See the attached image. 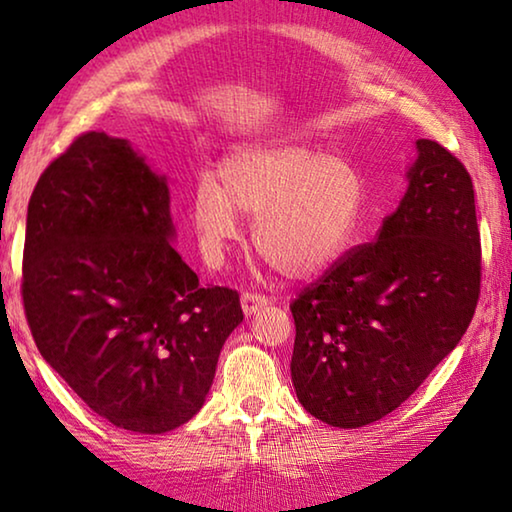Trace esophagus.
Returning <instances> with one entry per match:
<instances>
[{
	"mask_svg": "<svg viewBox=\"0 0 512 512\" xmlns=\"http://www.w3.org/2000/svg\"><path fill=\"white\" fill-rule=\"evenodd\" d=\"M264 305H268V298L262 296V293H257V291H246L244 296H241V307H244L246 316L255 314V311L259 307H264Z\"/></svg>",
	"mask_w": 512,
	"mask_h": 512,
	"instance_id": "34e87169",
	"label": "esophagus"
}]
</instances>
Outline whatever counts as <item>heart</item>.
Returning a JSON list of instances; mask_svg holds the SVG:
<instances>
[{"instance_id":"obj_1","label":"heart","mask_w":512,"mask_h":512,"mask_svg":"<svg viewBox=\"0 0 512 512\" xmlns=\"http://www.w3.org/2000/svg\"><path fill=\"white\" fill-rule=\"evenodd\" d=\"M253 216L257 253L287 277H311L334 264L357 237L363 178L341 155L296 144L248 146L203 178L192 196V219L210 255L239 237L241 216Z\"/></svg>"}]
</instances>
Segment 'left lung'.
I'll return each mask as SVG.
<instances>
[{"label":"left lung","instance_id":"1","mask_svg":"<svg viewBox=\"0 0 512 512\" xmlns=\"http://www.w3.org/2000/svg\"><path fill=\"white\" fill-rule=\"evenodd\" d=\"M409 189L375 241L341 255L291 302V379L332 427L381 420L418 391L470 327L481 235L465 164L418 140Z\"/></svg>","mask_w":512,"mask_h":512}]
</instances>
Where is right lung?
I'll list each match as a JSON object with an SVG mask.
<instances>
[{
	"mask_svg": "<svg viewBox=\"0 0 512 512\" xmlns=\"http://www.w3.org/2000/svg\"><path fill=\"white\" fill-rule=\"evenodd\" d=\"M171 237L164 178L101 131L76 137L29 201L22 302L33 341L94 413L126 431L194 418L244 320L239 293L201 287Z\"/></svg>",
	"mask_w": 512,
	"mask_h": 512,
	"instance_id": "add662e5",
	"label": "right lung"
}]
</instances>
